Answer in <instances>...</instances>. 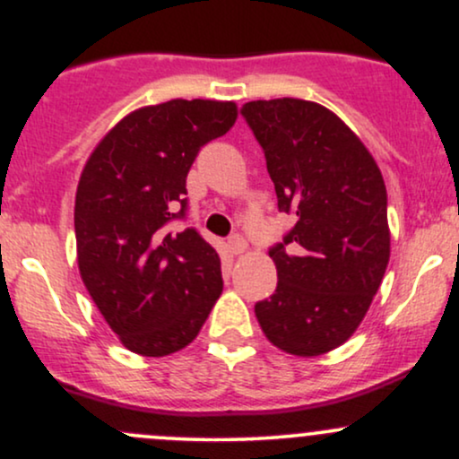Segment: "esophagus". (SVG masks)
I'll return each instance as SVG.
<instances>
[{
  "label": "esophagus",
  "instance_id": "1",
  "mask_svg": "<svg viewBox=\"0 0 459 459\" xmlns=\"http://www.w3.org/2000/svg\"><path fill=\"white\" fill-rule=\"evenodd\" d=\"M246 239L241 235H230L229 237V250L233 252V255H241V252L246 250Z\"/></svg>",
  "mask_w": 459,
  "mask_h": 459
}]
</instances>
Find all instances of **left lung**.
Masks as SVG:
<instances>
[{"instance_id":"obj_1","label":"left lung","mask_w":459,"mask_h":459,"mask_svg":"<svg viewBox=\"0 0 459 459\" xmlns=\"http://www.w3.org/2000/svg\"><path fill=\"white\" fill-rule=\"evenodd\" d=\"M241 116L265 152L278 212L296 218L270 247L278 284L255 304L256 319L287 354L321 356L354 334L382 284L386 186L371 152L324 105L250 101Z\"/></svg>"}]
</instances>
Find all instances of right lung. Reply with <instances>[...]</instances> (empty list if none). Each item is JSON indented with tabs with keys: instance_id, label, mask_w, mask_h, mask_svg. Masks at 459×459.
Here are the masks:
<instances>
[{
	"instance_id": "1",
	"label": "right lung",
	"mask_w": 459,
	"mask_h": 459,
	"mask_svg": "<svg viewBox=\"0 0 459 459\" xmlns=\"http://www.w3.org/2000/svg\"><path fill=\"white\" fill-rule=\"evenodd\" d=\"M233 101L172 99L125 116L92 151L75 196L77 263L127 350L168 356L192 343L222 293L220 256L187 215L198 151L235 125Z\"/></svg>"
}]
</instances>
